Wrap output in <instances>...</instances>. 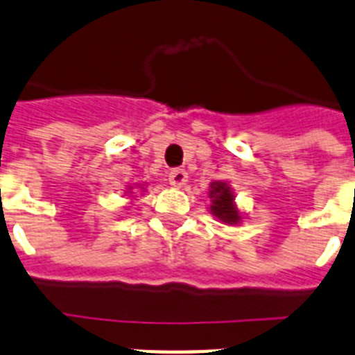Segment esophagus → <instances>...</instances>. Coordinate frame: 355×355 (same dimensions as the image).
Here are the masks:
<instances>
[{
    "mask_svg": "<svg viewBox=\"0 0 355 355\" xmlns=\"http://www.w3.org/2000/svg\"><path fill=\"white\" fill-rule=\"evenodd\" d=\"M169 184L173 187H184L187 184V173L184 169H173L169 173Z\"/></svg>",
    "mask_w": 355,
    "mask_h": 355,
    "instance_id": "obj_1",
    "label": "esophagus"
}]
</instances>
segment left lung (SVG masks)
Listing matches in <instances>:
<instances>
[{
  "mask_svg": "<svg viewBox=\"0 0 355 355\" xmlns=\"http://www.w3.org/2000/svg\"><path fill=\"white\" fill-rule=\"evenodd\" d=\"M207 197L211 200L209 211L218 223L227 224V226H237V224L243 223L244 213L239 209L237 202H235V193H233L230 184L215 180V182L209 184Z\"/></svg>",
  "mask_w": 355,
  "mask_h": 355,
  "instance_id": "obj_1",
  "label": "left lung"
}]
</instances>
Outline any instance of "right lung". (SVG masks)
Returning <instances> with one entry per match:
<instances>
[{
  "mask_svg": "<svg viewBox=\"0 0 355 355\" xmlns=\"http://www.w3.org/2000/svg\"><path fill=\"white\" fill-rule=\"evenodd\" d=\"M135 187H140V191H144L146 187H144V184H135V186H129L128 189H125V197H131L132 193H135Z\"/></svg>",
  "mask_w": 355,
  "mask_h": 355,
  "instance_id": "add662e5",
  "label": "right lung"
}]
</instances>
